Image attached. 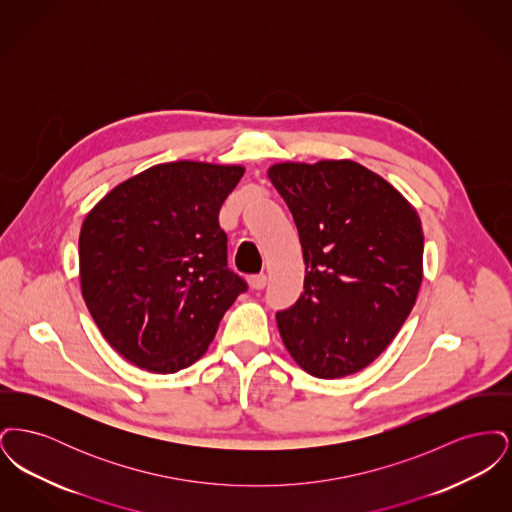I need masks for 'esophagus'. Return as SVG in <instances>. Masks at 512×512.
<instances>
[{
    "instance_id": "34e87169",
    "label": "esophagus",
    "mask_w": 512,
    "mask_h": 512,
    "mask_svg": "<svg viewBox=\"0 0 512 512\" xmlns=\"http://www.w3.org/2000/svg\"><path fill=\"white\" fill-rule=\"evenodd\" d=\"M267 282V274H253V276L249 278V284H251V288H255V290H263V288L267 286Z\"/></svg>"
}]
</instances>
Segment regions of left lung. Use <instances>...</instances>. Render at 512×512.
Here are the masks:
<instances>
[{
	"instance_id": "8db88e82",
	"label": "left lung",
	"mask_w": 512,
	"mask_h": 512,
	"mask_svg": "<svg viewBox=\"0 0 512 512\" xmlns=\"http://www.w3.org/2000/svg\"><path fill=\"white\" fill-rule=\"evenodd\" d=\"M268 178L292 211L303 293L276 315L293 361L336 380L378 359L413 311L424 268L422 222L380 174L351 159L276 163Z\"/></svg>"
}]
</instances>
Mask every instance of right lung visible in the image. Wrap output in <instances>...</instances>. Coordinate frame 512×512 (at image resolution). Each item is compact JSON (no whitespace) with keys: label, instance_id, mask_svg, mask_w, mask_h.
I'll list each match as a JSON object with an SVG mask.
<instances>
[{"label":"right lung","instance_id":"obj_1","mask_svg":"<svg viewBox=\"0 0 512 512\" xmlns=\"http://www.w3.org/2000/svg\"><path fill=\"white\" fill-rule=\"evenodd\" d=\"M242 165L172 161L103 195L78 238L80 292L128 363L172 374L205 355L244 280L226 268L219 211Z\"/></svg>","mask_w":512,"mask_h":512}]
</instances>
